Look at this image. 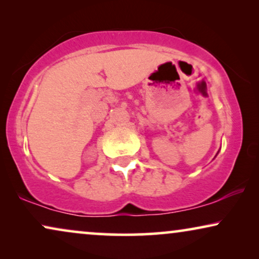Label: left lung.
I'll return each mask as SVG.
<instances>
[{"instance_id": "left-lung-1", "label": "left lung", "mask_w": 259, "mask_h": 259, "mask_svg": "<svg viewBox=\"0 0 259 259\" xmlns=\"http://www.w3.org/2000/svg\"><path fill=\"white\" fill-rule=\"evenodd\" d=\"M217 154H218V153H217Z\"/></svg>"}]
</instances>
